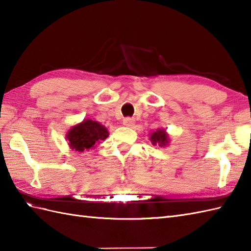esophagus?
<instances>
[{"label": "esophagus", "instance_id": "1", "mask_svg": "<svg viewBox=\"0 0 251 251\" xmlns=\"http://www.w3.org/2000/svg\"><path fill=\"white\" fill-rule=\"evenodd\" d=\"M124 125L126 126H132L133 125H134V119L130 118V117H126V118L124 119Z\"/></svg>", "mask_w": 251, "mask_h": 251}]
</instances>
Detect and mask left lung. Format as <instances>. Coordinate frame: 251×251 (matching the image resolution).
<instances>
[{
  "instance_id": "1",
  "label": "left lung",
  "mask_w": 251,
  "mask_h": 251,
  "mask_svg": "<svg viewBox=\"0 0 251 251\" xmlns=\"http://www.w3.org/2000/svg\"><path fill=\"white\" fill-rule=\"evenodd\" d=\"M152 144L159 143L160 146H163L166 143H168V135L164 130H158L157 132H154L151 134V137H150Z\"/></svg>"
}]
</instances>
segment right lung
<instances>
[{"mask_svg":"<svg viewBox=\"0 0 251 251\" xmlns=\"http://www.w3.org/2000/svg\"><path fill=\"white\" fill-rule=\"evenodd\" d=\"M108 136L106 127L90 119L72 127L68 132L70 146L76 151H85Z\"/></svg>","mask_w":251,"mask_h":251,"instance_id":"1","label":"right lung"}]
</instances>
